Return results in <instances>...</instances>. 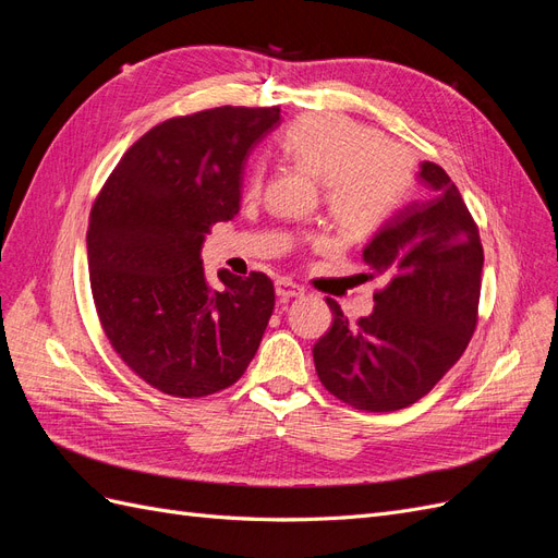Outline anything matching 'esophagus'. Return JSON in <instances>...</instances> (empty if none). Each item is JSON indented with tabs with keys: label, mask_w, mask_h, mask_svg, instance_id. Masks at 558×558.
Instances as JSON below:
<instances>
[{
	"label": "esophagus",
	"mask_w": 558,
	"mask_h": 558,
	"mask_svg": "<svg viewBox=\"0 0 558 558\" xmlns=\"http://www.w3.org/2000/svg\"><path fill=\"white\" fill-rule=\"evenodd\" d=\"M275 291H277V295H279L281 300H291V298L305 295V289H302V286H298V283L291 281V279H279V281L275 283Z\"/></svg>",
	"instance_id": "esophagus-1"
}]
</instances>
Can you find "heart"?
<instances>
[{
  "instance_id": "b5f03b06",
  "label": "heart",
  "mask_w": 558,
  "mask_h": 558,
  "mask_svg": "<svg viewBox=\"0 0 558 558\" xmlns=\"http://www.w3.org/2000/svg\"><path fill=\"white\" fill-rule=\"evenodd\" d=\"M281 154L324 185L335 223L347 234L377 228L412 181V162L402 148L381 142L379 132L337 113L302 116L279 140ZM260 170L248 189L258 191Z\"/></svg>"
}]
</instances>
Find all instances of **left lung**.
I'll return each mask as SVG.
<instances>
[{
    "instance_id": "obj_1",
    "label": "left lung",
    "mask_w": 558,
    "mask_h": 558,
    "mask_svg": "<svg viewBox=\"0 0 558 558\" xmlns=\"http://www.w3.org/2000/svg\"><path fill=\"white\" fill-rule=\"evenodd\" d=\"M416 179L426 197L388 216L363 248V263L384 281L373 314L351 324L328 298L332 326L314 344L320 384L365 412H396L424 398L477 326V226L440 165L424 160Z\"/></svg>"
}]
</instances>
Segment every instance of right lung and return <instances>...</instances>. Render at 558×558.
Here are the masks:
<instances>
[{
    "label": "right lung",
    "instance_id": "right-lung-1",
    "mask_svg": "<svg viewBox=\"0 0 558 558\" xmlns=\"http://www.w3.org/2000/svg\"><path fill=\"white\" fill-rule=\"evenodd\" d=\"M279 121V107L170 118L125 150L95 199L86 242L99 324L167 396L223 391L260 347L272 281L221 269L216 289L199 253L214 223L238 216L246 160Z\"/></svg>",
    "mask_w": 558,
    "mask_h": 558
}]
</instances>
